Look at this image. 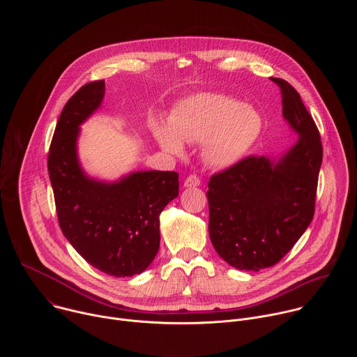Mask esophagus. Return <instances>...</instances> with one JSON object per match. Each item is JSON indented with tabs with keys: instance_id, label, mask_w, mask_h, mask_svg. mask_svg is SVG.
Listing matches in <instances>:
<instances>
[{
	"instance_id": "1",
	"label": "esophagus",
	"mask_w": 357,
	"mask_h": 357,
	"mask_svg": "<svg viewBox=\"0 0 357 357\" xmlns=\"http://www.w3.org/2000/svg\"><path fill=\"white\" fill-rule=\"evenodd\" d=\"M199 185H200V181H199V178H197L196 175L188 176V178L185 179V182H183V186H185V188H196V186H199Z\"/></svg>"
}]
</instances>
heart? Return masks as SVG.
Masks as SVG:
<instances>
[{"instance_id":"b5f03b06","label":"heart","mask_w":357,"mask_h":357,"mask_svg":"<svg viewBox=\"0 0 357 357\" xmlns=\"http://www.w3.org/2000/svg\"><path fill=\"white\" fill-rule=\"evenodd\" d=\"M261 114L220 93L196 94L178 106L171 127L158 123L152 132L158 145L174 155L185 154V144L202 142L200 157L213 169L237 165L263 131Z\"/></svg>"}]
</instances>
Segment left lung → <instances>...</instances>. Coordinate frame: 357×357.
Listing matches in <instances>:
<instances>
[{
    "instance_id": "obj_1",
    "label": "left lung",
    "mask_w": 357,
    "mask_h": 357,
    "mask_svg": "<svg viewBox=\"0 0 357 357\" xmlns=\"http://www.w3.org/2000/svg\"><path fill=\"white\" fill-rule=\"evenodd\" d=\"M282 117L298 137L280 157H248L209 182V236L231 267L277 264L314 218L322 144L298 91L282 79Z\"/></svg>"
}]
</instances>
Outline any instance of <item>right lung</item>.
<instances>
[{
  "label": "right lung",
  "instance_id": "1",
  "mask_svg": "<svg viewBox=\"0 0 357 357\" xmlns=\"http://www.w3.org/2000/svg\"><path fill=\"white\" fill-rule=\"evenodd\" d=\"M105 80L76 91L63 107L47 169L63 236L94 268L114 277L145 271L160 248V215L179 195L171 171H134L116 181L90 176L77 142L82 124L103 103Z\"/></svg>",
  "mask_w": 357,
  "mask_h": 357
}]
</instances>
